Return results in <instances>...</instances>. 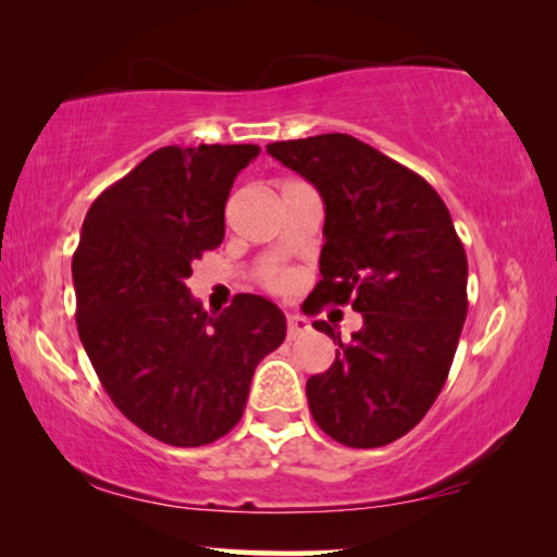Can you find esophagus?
Listing matches in <instances>:
<instances>
[{
    "mask_svg": "<svg viewBox=\"0 0 557 557\" xmlns=\"http://www.w3.org/2000/svg\"><path fill=\"white\" fill-rule=\"evenodd\" d=\"M286 332H288V339H296L299 334L309 332V319L301 314H286Z\"/></svg>",
    "mask_w": 557,
    "mask_h": 557,
    "instance_id": "1",
    "label": "esophagus"
}]
</instances>
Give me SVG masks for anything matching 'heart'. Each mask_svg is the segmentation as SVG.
Returning <instances> with one entry per match:
<instances>
[{"mask_svg": "<svg viewBox=\"0 0 557 557\" xmlns=\"http://www.w3.org/2000/svg\"><path fill=\"white\" fill-rule=\"evenodd\" d=\"M269 286L273 292H288V288L294 286V278L288 276V273H276V276L269 278Z\"/></svg>", "mask_w": 557, "mask_h": 557, "instance_id": "heart-1", "label": "heart"}]
</instances>
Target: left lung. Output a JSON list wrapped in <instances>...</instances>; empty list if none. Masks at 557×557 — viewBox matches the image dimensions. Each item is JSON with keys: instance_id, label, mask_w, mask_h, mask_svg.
<instances>
[{"instance_id": "obj_1", "label": "left lung", "mask_w": 557, "mask_h": 557, "mask_svg": "<svg viewBox=\"0 0 557 557\" xmlns=\"http://www.w3.org/2000/svg\"><path fill=\"white\" fill-rule=\"evenodd\" d=\"M265 151L324 202L322 281L309 314L352 304L362 326L332 368L307 380L309 410L339 444L375 448L406 436L444 387L467 319V253L448 208L423 177L347 134L276 141Z\"/></svg>"}]
</instances>
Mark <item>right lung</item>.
Wrapping results in <instances>:
<instances>
[{
	"label": "right lung",
	"mask_w": 557,
	"mask_h": 557,
	"mask_svg": "<svg viewBox=\"0 0 557 557\" xmlns=\"http://www.w3.org/2000/svg\"><path fill=\"white\" fill-rule=\"evenodd\" d=\"M256 144L162 147L103 189L73 256L75 322L121 413L170 446L240 421L258 362L286 337L276 304L238 294L208 314L187 278L225 235V202Z\"/></svg>",
	"instance_id": "1"
}]
</instances>
